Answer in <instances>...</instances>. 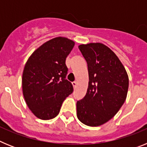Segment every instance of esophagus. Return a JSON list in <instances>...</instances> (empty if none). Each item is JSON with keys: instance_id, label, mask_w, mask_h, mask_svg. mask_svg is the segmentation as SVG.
<instances>
[{"instance_id": "obj_1", "label": "esophagus", "mask_w": 147, "mask_h": 147, "mask_svg": "<svg viewBox=\"0 0 147 147\" xmlns=\"http://www.w3.org/2000/svg\"><path fill=\"white\" fill-rule=\"evenodd\" d=\"M72 85H73V87H74V88H76V85H77V82L76 81H74V82H72Z\"/></svg>"}]
</instances>
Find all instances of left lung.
<instances>
[{"instance_id":"1","label":"left lung","mask_w":147,"mask_h":147,"mask_svg":"<svg viewBox=\"0 0 147 147\" xmlns=\"http://www.w3.org/2000/svg\"><path fill=\"white\" fill-rule=\"evenodd\" d=\"M88 63L89 82L85 96L76 103L78 119L98 127L114 117L125 102L129 77L116 54L107 45L90 42L79 45Z\"/></svg>"}]
</instances>
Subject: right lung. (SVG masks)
I'll return each instance as SVG.
<instances>
[{"label": "right lung", "instance_id": "obj_1", "mask_svg": "<svg viewBox=\"0 0 147 147\" xmlns=\"http://www.w3.org/2000/svg\"><path fill=\"white\" fill-rule=\"evenodd\" d=\"M74 45L67 37H54L37 48L26 63L23 94L29 110L38 119L55 118L63 101L74 90L72 84L65 80V59Z\"/></svg>", "mask_w": 147, "mask_h": 147}]
</instances>
